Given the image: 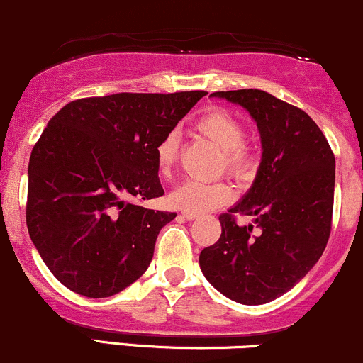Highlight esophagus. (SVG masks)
Returning <instances> with one entry per match:
<instances>
[{
    "mask_svg": "<svg viewBox=\"0 0 363 363\" xmlns=\"http://www.w3.org/2000/svg\"><path fill=\"white\" fill-rule=\"evenodd\" d=\"M182 217H184V219H188V220H194V219H198V213H193V212H182Z\"/></svg>",
    "mask_w": 363,
    "mask_h": 363,
    "instance_id": "34e87169",
    "label": "esophagus"
}]
</instances>
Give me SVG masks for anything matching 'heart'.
Segmentation results:
<instances>
[{"label": "heart", "mask_w": 363, "mask_h": 363, "mask_svg": "<svg viewBox=\"0 0 363 363\" xmlns=\"http://www.w3.org/2000/svg\"><path fill=\"white\" fill-rule=\"evenodd\" d=\"M194 130L208 139L216 147L223 151L220 167H226L235 175H245L252 167L250 151L243 146L245 128L243 125L226 113L224 109H208L194 123ZM179 155V143L175 133H169L160 140L156 147V169L158 174L167 177L174 169ZM233 188L230 182H200L184 181L169 194V203L182 212L203 213L212 208L230 203L233 200Z\"/></svg>", "instance_id": "b5f03b06"}]
</instances>
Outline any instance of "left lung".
I'll use <instances>...</instances> for the list:
<instances>
[{"instance_id": "left-lung-1", "label": "left lung", "mask_w": 363, "mask_h": 363, "mask_svg": "<svg viewBox=\"0 0 363 363\" xmlns=\"http://www.w3.org/2000/svg\"><path fill=\"white\" fill-rule=\"evenodd\" d=\"M245 108L261 133L257 175L228 213L220 238L200 254L205 278L240 304H264L303 280L325 250L333 226L335 158L303 109L262 90L213 91ZM236 213L259 228L238 227Z\"/></svg>"}]
</instances>
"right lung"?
<instances>
[{"label": "right lung", "mask_w": 363, "mask_h": 363, "mask_svg": "<svg viewBox=\"0 0 363 363\" xmlns=\"http://www.w3.org/2000/svg\"><path fill=\"white\" fill-rule=\"evenodd\" d=\"M205 94L78 99L48 121L29 158L26 223L69 291L109 297L146 272L160 230L177 216L139 205L163 194L156 147Z\"/></svg>", "instance_id": "add662e5"}]
</instances>
